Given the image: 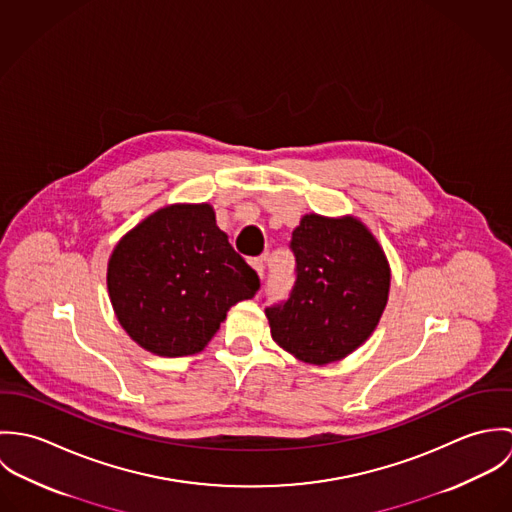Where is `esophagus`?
<instances>
[{"label": "esophagus", "mask_w": 512, "mask_h": 512, "mask_svg": "<svg viewBox=\"0 0 512 512\" xmlns=\"http://www.w3.org/2000/svg\"><path fill=\"white\" fill-rule=\"evenodd\" d=\"M250 266L256 270V274L262 278L264 276V260L262 258H252Z\"/></svg>", "instance_id": "34e87169"}]
</instances>
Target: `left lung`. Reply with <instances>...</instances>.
<instances>
[{"instance_id":"1","label":"left lung","mask_w":512,"mask_h":512,"mask_svg":"<svg viewBox=\"0 0 512 512\" xmlns=\"http://www.w3.org/2000/svg\"><path fill=\"white\" fill-rule=\"evenodd\" d=\"M290 246L297 278L288 301L266 309L272 339L301 363H337L365 343L384 313L386 254L353 215H305Z\"/></svg>"}]
</instances>
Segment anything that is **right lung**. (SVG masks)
<instances>
[{
	"mask_svg": "<svg viewBox=\"0 0 512 512\" xmlns=\"http://www.w3.org/2000/svg\"><path fill=\"white\" fill-rule=\"evenodd\" d=\"M106 284L124 331L159 357L201 353L260 288L209 203L167 205L136 224L114 246Z\"/></svg>",
	"mask_w": 512,
	"mask_h": 512,
	"instance_id": "1",
	"label": "right lung"
}]
</instances>
